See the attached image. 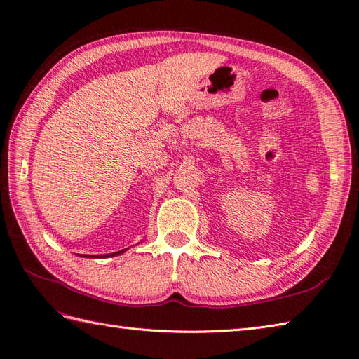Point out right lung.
Here are the masks:
<instances>
[{
  "mask_svg": "<svg viewBox=\"0 0 359 359\" xmlns=\"http://www.w3.org/2000/svg\"><path fill=\"white\" fill-rule=\"evenodd\" d=\"M123 252H126V250H121V252H116V253H109V255H103V257H107V256H116V255H121ZM86 257H93V255H83Z\"/></svg>",
  "mask_w": 359,
  "mask_h": 359,
  "instance_id": "right-lung-1",
  "label": "right lung"
}]
</instances>
